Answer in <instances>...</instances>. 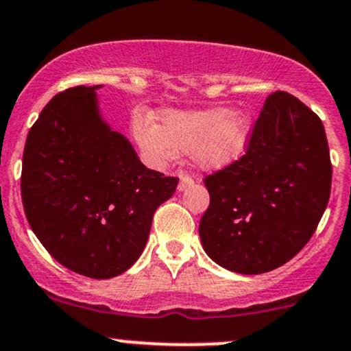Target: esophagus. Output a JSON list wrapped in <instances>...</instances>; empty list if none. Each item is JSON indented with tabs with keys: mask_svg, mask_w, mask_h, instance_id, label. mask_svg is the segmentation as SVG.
Segmentation results:
<instances>
[{
	"mask_svg": "<svg viewBox=\"0 0 351 351\" xmlns=\"http://www.w3.org/2000/svg\"><path fill=\"white\" fill-rule=\"evenodd\" d=\"M193 184H195V180L191 178V176L182 175V178H180V183H178V191H184L186 188L193 186Z\"/></svg>",
	"mask_w": 351,
	"mask_h": 351,
	"instance_id": "esophagus-1",
	"label": "esophagus"
}]
</instances>
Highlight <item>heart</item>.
<instances>
[{"instance_id":"obj_1","label":"heart","mask_w":351,"mask_h":351,"mask_svg":"<svg viewBox=\"0 0 351 351\" xmlns=\"http://www.w3.org/2000/svg\"><path fill=\"white\" fill-rule=\"evenodd\" d=\"M161 125L134 119L133 134L146 160L163 167L178 153H190L203 169L228 167L243 153L252 133V117L245 110L218 106L199 111L161 113Z\"/></svg>"}]
</instances>
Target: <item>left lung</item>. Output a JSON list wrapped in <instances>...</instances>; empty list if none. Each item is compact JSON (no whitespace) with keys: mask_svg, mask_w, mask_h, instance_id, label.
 I'll use <instances>...</instances> for the list:
<instances>
[{"mask_svg":"<svg viewBox=\"0 0 351 351\" xmlns=\"http://www.w3.org/2000/svg\"><path fill=\"white\" fill-rule=\"evenodd\" d=\"M205 186L206 255L241 275L282 267L308 243L328 205L332 161L322 119L293 95L275 91L245 155L206 176Z\"/></svg>","mask_w":351,"mask_h":351,"instance_id":"obj_1","label":"left lung"}]
</instances>
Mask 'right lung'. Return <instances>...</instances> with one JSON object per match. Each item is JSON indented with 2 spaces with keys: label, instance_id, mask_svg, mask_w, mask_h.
Listing matches in <instances>:
<instances>
[{
  "label": "right lung",
  "instance_id": "right-lung-1",
  "mask_svg": "<svg viewBox=\"0 0 351 351\" xmlns=\"http://www.w3.org/2000/svg\"><path fill=\"white\" fill-rule=\"evenodd\" d=\"M96 86L58 93L29 130L21 198L41 245L63 267L106 280L145 250L156 208L178 178L146 168L101 118Z\"/></svg>",
  "mask_w": 351,
  "mask_h": 351
}]
</instances>
